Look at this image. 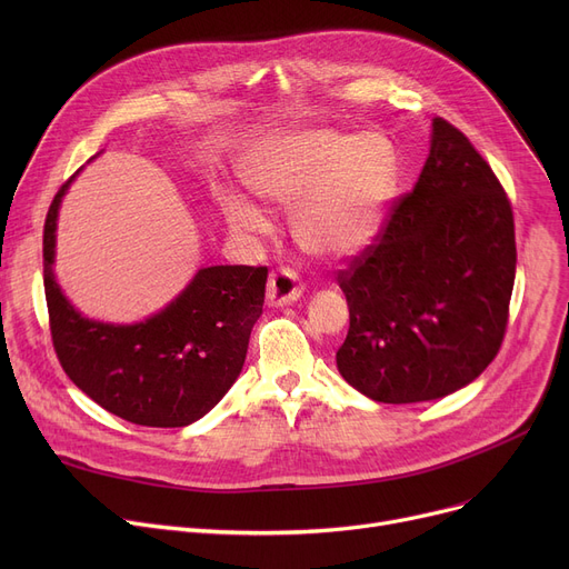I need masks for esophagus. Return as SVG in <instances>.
<instances>
[{
	"instance_id": "obj_1",
	"label": "esophagus",
	"mask_w": 569,
	"mask_h": 569,
	"mask_svg": "<svg viewBox=\"0 0 569 569\" xmlns=\"http://www.w3.org/2000/svg\"><path fill=\"white\" fill-rule=\"evenodd\" d=\"M305 292L302 281L297 279V274L292 272L290 267H279L269 274L267 281V302L272 307H283V305H292L297 297Z\"/></svg>"
}]
</instances>
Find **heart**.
Segmentation results:
<instances>
[{
    "instance_id": "heart-1",
    "label": "heart",
    "mask_w": 569,
    "mask_h": 569,
    "mask_svg": "<svg viewBox=\"0 0 569 569\" xmlns=\"http://www.w3.org/2000/svg\"><path fill=\"white\" fill-rule=\"evenodd\" d=\"M399 182V157L382 133L302 131L267 144L247 168V184L262 200L295 207L292 232L305 251L346 258L376 237ZM237 230L258 232L264 219L239 198L223 202Z\"/></svg>"
}]
</instances>
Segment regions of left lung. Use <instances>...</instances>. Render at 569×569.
I'll use <instances>...</instances> for the list:
<instances>
[{"label": "left lung", "instance_id": "left-lung-1", "mask_svg": "<svg viewBox=\"0 0 569 569\" xmlns=\"http://www.w3.org/2000/svg\"><path fill=\"white\" fill-rule=\"evenodd\" d=\"M515 272L510 198L472 142L436 117L412 191L337 274L350 309L341 376L380 403L461 390L502 346Z\"/></svg>", "mask_w": 569, "mask_h": 569}]
</instances>
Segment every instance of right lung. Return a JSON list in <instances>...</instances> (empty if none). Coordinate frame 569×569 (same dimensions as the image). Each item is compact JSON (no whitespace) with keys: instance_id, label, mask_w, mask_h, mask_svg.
Returning <instances> with one entry per match:
<instances>
[{"instance_id":"right-lung-1","label":"right lung","mask_w":569,"mask_h":569,"mask_svg":"<svg viewBox=\"0 0 569 569\" xmlns=\"http://www.w3.org/2000/svg\"><path fill=\"white\" fill-rule=\"evenodd\" d=\"M69 182L54 193L43 226V286L59 365L89 399L127 422L170 429L200 420L244 367L267 267H204L174 302L138 325L87 320L52 277L57 207Z\"/></svg>"}]
</instances>
